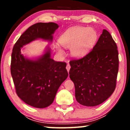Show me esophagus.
Wrapping results in <instances>:
<instances>
[{"mask_svg": "<svg viewBox=\"0 0 130 130\" xmlns=\"http://www.w3.org/2000/svg\"><path fill=\"white\" fill-rule=\"evenodd\" d=\"M70 66L69 64H67V66H66V69L67 70V72H69V70H70Z\"/></svg>", "mask_w": 130, "mask_h": 130, "instance_id": "34e87169", "label": "esophagus"}]
</instances>
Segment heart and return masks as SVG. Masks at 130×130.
<instances>
[{
  "instance_id": "b5f03b06",
  "label": "heart",
  "mask_w": 130,
  "mask_h": 130,
  "mask_svg": "<svg viewBox=\"0 0 130 130\" xmlns=\"http://www.w3.org/2000/svg\"><path fill=\"white\" fill-rule=\"evenodd\" d=\"M97 39V33L90 28L74 27L67 29L60 35L58 41L63 47L70 48L74 57H83L88 54ZM57 50L63 55L64 51L57 46Z\"/></svg>"
}]
</instances>
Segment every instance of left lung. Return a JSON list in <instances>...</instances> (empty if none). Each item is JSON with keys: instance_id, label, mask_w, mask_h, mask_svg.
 <instances>
[{"instance_id": "1", "label": "left lung", "mask_w": 130, "mask_h": 130, "mask_svg": "<svg viewBox=\"0 0 130 130\" xmlns=\"http://www.w3.org/2000/svg\"><path fill=\"white\" fill-rule=\"evenodd\" d=\"M70 78L75 88L76 101L82 105L95 106L114 92L118 72L117 44L106 29L92 50L83 58L70 61Z\"/></svg>"}]
</instances>
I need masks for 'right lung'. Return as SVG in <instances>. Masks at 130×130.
Segmentation results:
<instances>
[{
	"label": "right lung",
	"mask_w": 130,
	"mask_h": 130,
	"mask_svg": "<svg viewBox=\"0 0 130 130\" xmlns=\"http://www.w3.org/2000/svg\"><path fill=\"white\" fill-rule=\"evenodd\" d=\"M58 28L54 22L34 24L21 35L12 50L10 72L16 92L33 107L44 108L53 102L58 88L68 76L66 63L52 59L49 47L35 60L25 57L21 48L38 38L51 42Z\"/></svg>",
	"instance_id": "add662e5"
}]
</instances>
